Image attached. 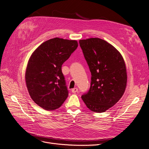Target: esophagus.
<instances>
[{
    "label": "esophagus",
    "mask_w": 149,
    "mask_h": 149,
    "mask_svg": "<svg viewBox=\"0 0 149 149\" xmlns=\"http://www.w3.org/2000/svg\"><path fill=\"white\" fill-rule=\"evenodd\" d=\"M78 91V88H73V89H72V90H71V91H72V93H77Z\"/></svg>",
    "instance_id": "34e87169"
}]
</instances>
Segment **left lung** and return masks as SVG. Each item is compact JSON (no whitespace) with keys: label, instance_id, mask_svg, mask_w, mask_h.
Here are the masks:
<instances>
[{"label":"left lung","instance_id":"obj_1","mask_svg":"<svg viewBox=\"0 0 149 149\" xmlns=\"http://www.w3.org/2000/svg\"><path fill=\"white\" fill-rule=\"evenodd\" d=\"M91 73L89 91L81 98L91 111L104 112L123 96L127 84L125 62L120 53L101 38L79 41Z\"/></svg>","mask_w":149,"mask_h":149}]
</instances>
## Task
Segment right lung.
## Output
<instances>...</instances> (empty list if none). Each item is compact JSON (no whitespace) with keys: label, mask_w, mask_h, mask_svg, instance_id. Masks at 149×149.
Here are the masks:
<instances>
[{"label":"right lung","mask_w":149,"mask_h":149,"mask_svg":"<svg viewBox=\"0 0 149 149\" xmlns=\"http://www.w3.org/2000/svg\"><path fill=\"white\" fill-rule=\"evenodd\" d=\"M78 46L76 40L55 38L43 42L31 55L26 84L31 98L43 109H58L68 96L61 66Z\"/></svg>","instance_id":"1"}]
</instances>
